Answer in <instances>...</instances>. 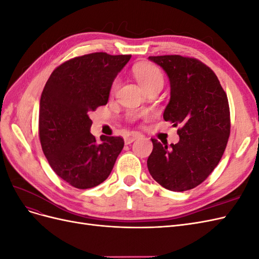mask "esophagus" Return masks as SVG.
Returning <instances> with one entry per match:
<instances>
[{
  "label": "esophagus",
  "mask_w": 259,
  "mask_h": 259,
  "mask_svg": "<svg viewBox=\"0 0 259 259\" xmlns=\"http://www.w3.org/2000/svg\"><path fill=\"white\" fill-rule=\"evenodd\" d=\"M139 137H142V134H140V133H138V132H131L130 134H127L126 136H125V144L128 145V144L133 143V142H134V140H136Z\"/></svg>",
  "instance_id": "34e87169"
}]
</instances>
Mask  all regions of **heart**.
<instances>
[{"mask_svg": "<svg viewBox=\"0 0 259 259\" xmlns=\"http://www.w3.org/2000/svg\"><path fill=\"white\" fill-rule=\"evenodd\" d=\"M133 73L136 77L138 83L142 85V88L146 91L156 85L163 86L164 84V75L161 70L153 65L142 64L137 65L133 69ZM119 80L115 79L111 84V92H115L119 88Z\"/></svg>", "mask_w": 259, "mask_h": 259, "instance_id": "b5f03b06", "label": "heart"}]
</instances>
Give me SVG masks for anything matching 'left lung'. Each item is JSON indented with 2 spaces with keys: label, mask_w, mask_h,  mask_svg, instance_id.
Here are the masks:
<instances>
[{
  "label": "left lung",
  "mask_w": 259,
  "mask_h": 259,
  "mask_svg": "<svg viewBox=\"0 0 259 259\" xmlns=\"http://www.w3.org/2000/svg\"><path fill=\"white\" fill-rule=\"evenodd\" d=\"M149 59L168 75L170 100L163 117L179 126L175 145L151 138L149 173L165 189L190 190L204 182L224 154L231 126L228 97L213 70L197 58L163 55Z\"/></svg>",
  "instance_id": "1"
}]
</instances>
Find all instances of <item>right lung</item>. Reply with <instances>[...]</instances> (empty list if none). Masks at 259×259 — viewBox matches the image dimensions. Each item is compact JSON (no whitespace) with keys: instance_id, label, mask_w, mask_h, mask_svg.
I'll return each instance as SVG.
<instances>
[{"instance_id":"right-lung-1","label":"right lung","mask_w":259,"mask_h":259,"mask_svg":"<svg viewBox=\"0 0 259 259\" xmlns=\"http://www.w3.org/2000/svg\"><path fill=\"white\" fill-rule=\"evenodd\" d=\"M132 55L92 53L58 66L40 100L38 137L51 167L77 189L96 187L108 178L124 147L120 136L91 134L89 114L108 103L114 77Z\"/></svg>"}]
</instances>
